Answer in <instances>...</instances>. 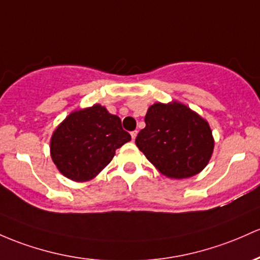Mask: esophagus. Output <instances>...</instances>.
Wrapping results in <instances>:
<instances>
[{"instance_id": "esophagus-1", "label": "esophagus", "mask_w": 260, "mask_h": 260, "mask_svg": "<svg viewBox=\"0 0 260 260\" xmlns=\"http://www.w3.org/2000/svg\"><path fill=\"white\" fill-rule=\"evenodd\" d=\"M137 133H138V132H137V131H133V132H131V137H132V139H133V141H135V139H136V137H137Z\"/></svg>"}]
</instances>
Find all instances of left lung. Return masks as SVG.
<instances>
[{"label": "left lung", "instance_id": "obj_1", "mask_svg": "<svg viewBox=\"0 0 260 260\" xmlns=\"http://www.w3.org/2000/svg\"><path fill=\"white\" fill-rule=\"evenodd\" d=\"M144 121L136 144L162 175L186 179L206 167L215 142L201 116L180 102H158L148 108Z\"/></svg>", "mask_w": 260, "mask_h": 260}]
</instances>
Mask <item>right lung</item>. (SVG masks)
I'll list each match as a JSON object with an SVG mask.
<instances>
[{
	"mask_svg": "<svg viewBox=\"0 0 260 260\" xmlns=\"http://www.w3.org/2000/svg\"><path fill=\"white\" fill-rule=\"evenodd\" d=\"M129 141L119 117L93 105L74 111L58 125L50 139V155L68 179L88 181L110 164L116 149Z\"/></svg>",
	"mask_w": 260,
	"mask_h": 260,
	"instance_id": "right-lung-1",
	"label": "right lung"
}]
</instances>
